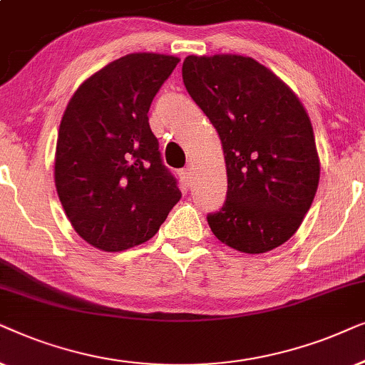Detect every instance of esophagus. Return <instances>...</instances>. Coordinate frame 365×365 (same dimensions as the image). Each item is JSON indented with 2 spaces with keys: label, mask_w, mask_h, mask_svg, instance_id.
Returning <instances> with one entry per match:
<instances>
[{
  "label": "esophagus",
  "mask_w": 365,
  "mask_h": 365,
  "mask_svg": "<svg viewBox=\"0 0 365 365\" xmlns=\"http://www.w3.org/2000/svg\"><path fill=\"white\" fill-rule=\"evenodd\" d=\"M180 178H182L183 185H185V187H192V185H193V173H192V168L187 167V168L180 170Z\"/></svg>",
  "instance_id": "34e87169"
}]
</instances>
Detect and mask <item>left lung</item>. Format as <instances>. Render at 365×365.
Here are the masks:
<instances>
[{"label":"left lung","instance_id":"obj_1","mask_svg":"<svg viewBox=\"0 0 365 365\" xmlns=\"http://www.w3.org/2000/svg\"><path fill=\"white\" fill-rule=\"evenodd\" d=\"M188 95L215 126L227 200L207 217L222 244L265 254L299 230L320 178L314 128L299 96L250 56L185 58Z\"/></svg>","mask_w":365,"mask_h":365}]
</instances>
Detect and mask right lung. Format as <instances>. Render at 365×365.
Segmentation results:
<instances>
[{"instance_id": "1", "label": "right lung", "mask_w": 365, "mask_h": 365, "mask_svg": "<svg viewBox=\"0 0 365 365\" xmlns=\"http://www.w3.org/2000/svg\"><path fill=\"white\" fill-rule=\"evenodd\" d=\"M180 58L130 53L78 86L56 140L55 185L71 227L103 252L152 239L182 198L148 110Z\"/></svg>"}]
</instances>
